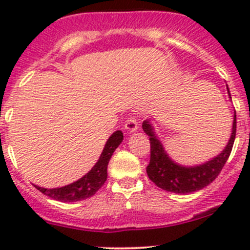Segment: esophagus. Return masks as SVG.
<instances>
[{
  "instance_id": "34e87169",
  "label": "esophagus",
  "mask_w": 250,
  "mask_h": 250,
  "mask_svg": "<svg viewBox=\"0 0 250 250\" xmlns=\"http://www.w3.org/2000/svg\"><path fill=\"white\" fill-rule=\"evenodd\" d=\"M125 129L128 130L129 133H134L139 129V125H138L135 117L127 118V121H125Z\"/></svg>"
}]
</instances>
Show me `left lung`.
<instances>
[{"label":"left lung","mask_w":250,"mask_h":250,"mask_svg":"<svg viewBox=\"0 0 250 250\" xmlns=\"http://www.w3.org/2000/svg\"><path fill=\"white\" fill-rule=\"evenodd\" d=\"M228 93L231 98L229 87ZM143 130L150 137L151 156L150 163L146 167V173L150 180L168 192L191 193L202 190L213 183L225 166L236 138V111L233 116L232 132L225 148L208 162L193 167H185L174 162L165 151L162 143L156 137L153 125L148 120L143 122Z\"/></svg>","instance_id":"1"}]
</instances>
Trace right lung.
<instances>
[{
  "instance_id": "right-lung-1",
  "label": "right lung",
  "mask_w": 250,
  "mask_h": 250,
  "mask_svg": "<svg viewBox=\"0 0 250 250\" xmlns=\"http://www.w3.org/2000/svg\"><path fill=\"white\" fill-rule=\"evenodd\" d=\"M122 140L123 133L121 130L113 133L107 139L104 150L94 167L75 183L57 188H44L40 186H36V188L41 191L43 195L49 196L53 200L60 201V202H77V201L92 197L106 181L109 161Z\"/></svg>"
}]
</instances>
